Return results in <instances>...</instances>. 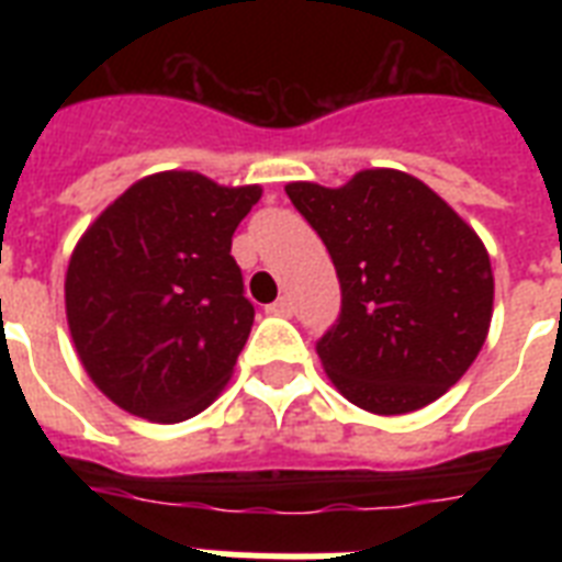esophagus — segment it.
Masks as SVG:
<instances>
[{"mask_svg":"<svg viewBox=\"0 0 562 562\" xmlns=\"http://www.w3.org/2000/svg\"><path fill=\"white\" fill-rule=\"evenodd\" d=\"M268 315H282V317H291V312H294V303H291V297H280L273 300L271 306L265 308Z\"/></svg>","mask_w":562,"mask_h":562,"instance_id":"obj_1","label":"esophagus"}]
</instances>
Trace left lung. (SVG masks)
Wrapping results in <instances>:
<instances>
[{
  "mask_svg": "<svg viewBox=\"0 0 562 562\" xmlns=\"http://www.w3.org/2000/svg\"><path fill=\"white\" fill-rule=\"evenodd\" d=\"M341 282V315L317 341L338 391L373 414L443 396L487 338L493 271L475 229L405 171L368 169L341 189L289 183Z\"/></svg>",
  "mask_w": 562,
  "mask_h": 562,
  "instance_id": "1",
  "label": "left lung"
}]
</instances>
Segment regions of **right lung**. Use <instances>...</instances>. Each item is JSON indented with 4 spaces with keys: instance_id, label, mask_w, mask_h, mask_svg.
Wrapping results in <instances>:
<instances>
[{
    "instance_id": "1",
    "label": "right lung",
    "mask_w": 562,
    "mask_h": 562,
    "mask_svg": "<svg viewBox=\"0 0 562 562\" xmlns=\"http://www.w3.org/2000/svg\"><path fill=\"white\" fill-rule=\"evenodd\" d=\"M259 198V187L162 171L83 233L66 271V317L83 370L119 408L180 423L227 384L254 326L229 247Z\"/></svg>"
}]
</instances>
